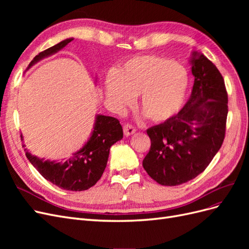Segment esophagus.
I'll list each match as a JSON object with an SVG mask.
<instances>
[{"label": "esophagus", "mask_w": 249, "mask_h": 249, "mask_svg": "<svg viewBox=\"0 0 249 249\" xmlns=\"http://www.w3.org/2000/svg\"><path fill=\"white\" fill-rule=\"evenodd\" d=\"M135 132H136V129L131 124H125L124 125V133L125 136H131V135H133Z\"/></svg>", "instance_id": "esophagus-1"}]
</instances>
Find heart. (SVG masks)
<instances>
[{
  "mask_svg": "<svg viewBox=\"0 0 249 249\" xmlns=\"http://www.w3.org/2000/svg\"><path fill=\"white\" fill-rule=\"evenodd\" d=\"M190 88V74L173 60L143 55L127 59L117 71H109L105 92L119 108L140 94V109L149 120L164 123L183 108Z\"/></svg>",
  "mask_w": 249,
  "mask_h": 249,
  "instance_id": "1",
  "label": "heart"
}]
</instances>
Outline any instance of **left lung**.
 I'll return each instance as SVG.
<instances>
[{
	"mask_svg": "<svg viewBox=\"0 0 249 249\" xmlns=\"http://www.w3.org/2000/svg\"><path fill=\"white\" fill-rule=\"evenodd\" d=\"M189 62L192 92L176 116L146 131L150 149L143 168L158 184L178 186L196 178L221 147L228 116V93L217 67L198 52Z\"/></svg>",
	"mask_w": 249,
	"mask_h": 249,
	"instance_id": "obj_1",
	"label": "left lung"
}]
</instances>
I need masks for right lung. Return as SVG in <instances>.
Segmentation results:
<instances>
[{
	"label": "right lung",
	"instance_id": "add662e5",
	"mask_svg": "<svg viewBox=\"0 0 249 249\" xmlns=\"http://www.w3.org/2000/svg\"><path fill=\"white\" fill-rule=\"evenodd\" d=\"M72 39L67 38L35 56L27 71L40 60L61 51ZM124 137L119 120L102 114H96L90 137L72 157L64 161L44 160L33 156L25 148L26 156L33 166L49 182L64 190L83 191L96 184L106 168L110 147ZM24 141V137L20 136ZM22 146H26L22 144Z\"/></svg>",
	"mask_w": 249,
	"mask_h": 249
}]
</instances>
